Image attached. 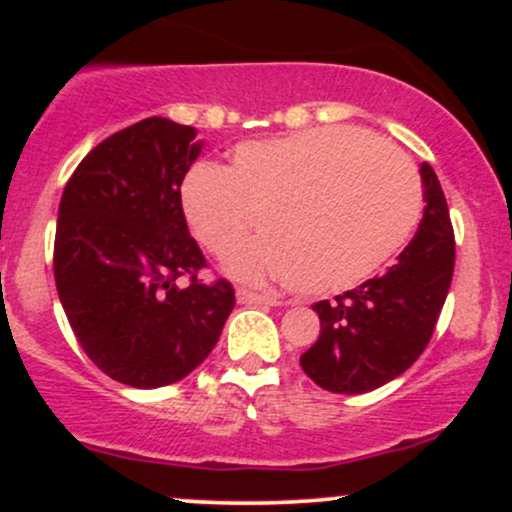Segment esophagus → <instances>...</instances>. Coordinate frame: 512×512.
<instances>
[{"label":"esophagus","mask_w":512,"mask_h":512,"mask_svg":"<svg viewBox=\"0 0 512 512\" xmlns=\"http://www.w3.org/2000/svg\"><path fill=\"white\" fill-rule=\"evenodd\" d=\"M236 296H238V303H243V305H276V298L269 296V293L238 289Z\"/></svg>","instance_id":"34e87169"}]
</instances>
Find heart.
Instances as JSON below:
<instances>
[{
    "instance_id": "1",
    "label": "heart",
    "mask_w": 512,
    "mask_h": 512,
    "mask_svg": "<svg viewBox=\"0 0 512 512\" xmlns=\"http://www.w3.org/2000/svg\"><path fill=\"white\" fill-rule=\"evenodd\" d=\"M182 209L199 243L231 257L260 219L267 238L231 262L308 296L358 286L395 257L421 216V182L402 151L354 127L236 146L231 166H197Z\"/></svg>"
}]
</instances>
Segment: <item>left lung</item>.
I'll return each mask as SVG.
<instances>
[{"label": "left lung", "instance_id": "left-lung-1", "mask_svg": "<svg viewBox=\"0 0 512 512\" xmlns=\"http://www.w3.org/2000/svg\"><path fill=\"white\" fill-rule=\"evenodd\" d=\"M424 219L385 274L320 301V337L301 356L313 383L337 395H361L390 383L431 342L455 269V233L443 187L421 163Z\"/></svg>", "mask_w": 512, "mask_h": 512}]
</instances>
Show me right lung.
<instances>
[{
    "instance_id": "1",
    "label": "right lung",
    "mask_w": 512,
    "mask_h": 512,
    "mask_svg": "<svg viewBox=\"0 0 512 512\" xmlns=\"http://www.w3.org/2000/svg\"><path fill=\"white\" fill-rule=\"evenodd\" d=\"M197 129L146 117L88 154L62 192L55 284L86 356L117 383L163 387L190 375L219 342L236 293L204 284L180 185Z\"/></svg>"
}]
</instances>
